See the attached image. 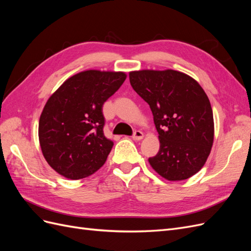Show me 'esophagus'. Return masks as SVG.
I'll use <instances>...</instances> for the list:
<instances>
[{
    "label": "esophagus",
    "mask_w": 251,
    "mask_h": 251,
    "mask_svg": "<svg viewBox=\"0 0 251 251\" xmlns=\"http://www.w3.org/2000/svg\"><path fill=\"white\" fill-rule=\"evenodd\" d=\"M132 138L134 140H141L143 138V133L141 131H138V130L135 131L133 136H132Z\"/></svg>",
    "instance_id": "34e87169"
}]
</instances>
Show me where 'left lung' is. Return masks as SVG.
Returning a JSON list of instances; mask_svg holds the SVG:
<instances>
[{
    "instance_id": "obj_1",
    "label": "left lung",
    "mask_w": 251,
    "mask_h": 251,
    "mask_svg": "<svg viewBox=\"0 0 251 251\" xmlns=\"http://www.w3.org/2000/svg\"><path fill=\"white\" fill-rule=\"evenodd\" d=\"M135 92L150 105L160 149L149 162L161 177L185 180L207 160L214 115L206 93L194 78L175 70L130 72Z\"/></svg>"
}]
</instances>
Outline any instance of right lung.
<instances>
[{
    "label": "right lung",
    "mask_w": 251,
    "mask_h": 251,
    "mask_svg": "<svg viewBox=\"0 0 251 251\" xmlns=\"http://www.w3.org/2000/svg\"><path fill=\"white\" fill-rule=\"evenodd\" d=\"M126 78L124 72L83 71L50 96L40 117L39 139L45 159L59 175L82 179L104 164L114 143L103 135L102 104Z\"/></svg>",
    "instance_id": "add662e5"
}]
</instances>
